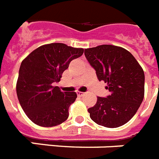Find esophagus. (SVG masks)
<instances>
[{
	"mask_svg": "<svg viewBox=\"0 0 159 159\" xmlns=\"http://www.w3.org/2000/svg\"><path fill=\"white\" fill-rule=\"evenodd\" d=\"M76 93H77V96H78V97H83L84 95V93H82V92H77Z\"/></svg>",
	"mask_w": 159,
	"mask_h": 159,
	"instance_id": "1",
	"label": "esophagus"
}]
</instances>
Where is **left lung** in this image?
I'll list each match as a JSON object with an SVG mask.
<instances>
[{"label": "left lung", "instance_id": "1", "mask_svg": "<svg viewBox=\"0 0 159 159\" xmlns=\"http://www.w3.org/2000/svg\"><path fill=\"white\" fill-rule=\"evenodd\" d=\"M86 59L96 70L99 81L111 92L98 97L88 109L98 125L116 128L125 125L136 113L144 96V70L130 52L113 45H100L84 50Z\"/></svg>", "mask_w": 159, "mask_h": 159}]
</instances>
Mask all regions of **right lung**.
<instances>
[{
    "instance_id": "right-lung-1",
    "label": "right lung",
    "mask_w": 159,
    "mask_h": 159,
    "mask_svg": "<svg viewBox=\"0 0 159 159\" xmlns=\"http://www.w3.org/2000/svg\"><path fill=\"white\" fill-rule=\"evenodd\" d=\"M83 53V48L50 43L39 47L23 60L16 93L24 111L36 125L52 127L67 120L77 94L61 92L52 84L58 83L70 62Z\"/></svg>"
}]
</instances>
